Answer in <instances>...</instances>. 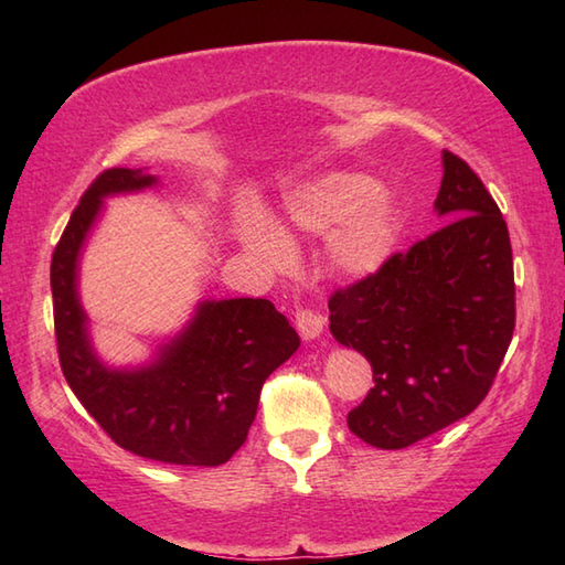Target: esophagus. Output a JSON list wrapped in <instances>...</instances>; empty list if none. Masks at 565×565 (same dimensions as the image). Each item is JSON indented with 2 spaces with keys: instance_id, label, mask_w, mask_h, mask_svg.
Returning <instances> with one entry per match:
<instances>
[{
  "instance_id": "34e87169",
  "label": "esophagus",
  "mask_w": 565,
  "mask_h": 565,
  "mask_svg": "<svg viewBox=\"0 0 565 565\" xmlns=\"http://www.w3.org/2000/svg\"><path fill=\"white\" fill-rule=\"evenodd\" d=\"M296 328H298V332H301V338L310 342V340L320 338L322 328H326V318L310 308H298L296 310Z\"/></svg>"
}]
</instances>
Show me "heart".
I'll return each mask as SVG.
<instances>
[{"instance_id": "obj_1", "label": "heart", "mask_w": 565, "mask_h": 565, "mask_svg": "<svg viewBox=\"0 0 565 565\" xmlns=\"http://www.w3.org/2000/svg\"><path fill=\"white\" fill-rule=\"evenodd\" d=\"M284 221L303 233L322 235L326 259L342 276H369L391 259L401 237V206L393 191L366 174L330 172L286 196ZM239 243L264 267L279 269L294 257L291 239L259 213L237 223Z\"/></svg>"}]
</instances>
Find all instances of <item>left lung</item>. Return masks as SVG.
<instances>
[{
  "instance_id": "1",
  "label": "left lung",
  "mask_w": 565,
  "mask_h": 565,
  "mask_svg": "<svg viewBox=\"0 0 565 565\" xmlns=\"http://www.w3.org/2000/svg\"><path fill=\"white\" fill-rule=\"evenodd\" d=\"M441 227L330 298V332L374 369L347 415L359 439L403 449L473 413L514 330L508 225L481 179L441 152Z\"/></svg>"
}]
</instances>
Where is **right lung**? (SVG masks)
Here are the masks:
<instances>
[{
    "instance_id": "1",
    "label": "right lung",
    "mask_w": 565,
    "mask_h": 565,
    "mask_svg": "<svg viewBox=\"0 0 565 565\" xmlns=\"http://www.w3.org/2000/svg\"><path fill=\"white\" fill-rule=\"evenodd\" d=\"M158 184L148 170H106L72 213L51 264L60 366L118 447L162 463L221 466L247 439L262 383L291 359L301 338L267 298H206L146 364L102 362L79 298L82 252L106 199Z\"/></svg>"
}]
</instances>
